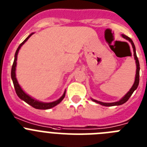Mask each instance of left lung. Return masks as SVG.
<instances>
[{
  "mask_svg": "<svg viewBox=\"0 0 147 147\" xmlns=\"http://www.w3.org/2000/svg\"><path fill=\"white\" fill-rule=\"evenodd\" d=\"M122 37L125 39H127L131 43L132 46V48H133V52H134V57H135V63H136V66H137V69H136V75H135V82H134L133 85H132V88L129 89V91L123 97V98H121V100H118L117 102H113V103H104V102H101V101H98V100H94L92 98V100L97 104H99L102 106H105V107H112V106H119L121 105V104H124L127 100H129V98L131 97V95H132V93L134 92L135 89H137L138 86V84H139V72H140V64H139V61L138 59V57H137V55H136V52H135V44H134L133 41L132 40V39L130 38H129L128 36L125 35H122Z\"/></svg>",
  "mask_w": 147,
  "mask_h": 147,
  "instance_id": "8db88e82",
  "label": "left lung"
}]
</instances>
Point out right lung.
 <instances>
[{"label": "right lung", "mask_w": 147, "mask_h": 147, "mask_svg": "<svg viewBox=\"0 0 147 147\" xmlns=\"http://www.w3.org/2000/svg\"><path fill=\"white\" fill-rule=\"evenodd\" d=\"M34 33H32L27 38L22 42V43H20V45H19L18 48L16 50V52H15V60H14V62H13V64H12V71H11V77H12V82H13L14 84V87H15V92H16V94H17L18 96L21 99V100H24V101L27 103L28 104H29L30 106H32V107L35 108V109H49L52 108V107H55L56 105H58V104H60L62 100H63V98L65 97V94H66V91L63 92V95L58 99L57 100L55 101H53V102H50V103H43V102H40V101H38V100H35L34 98H32V97L29 96V95H27L26 93L24 92V91L21 89V87L19 85L18 82L17 81V78H16V75H15V70H16V64H17V58H18V52H19V49H20V47H22L23 44H24V43L26 41V40L29 39L32 35H33Z\"/></svg>", "instance_id": "add662e5"}]
</instances>
